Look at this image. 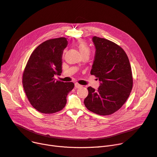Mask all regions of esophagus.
<instances>
[{
  "label": "esophagus",
  "mask_w": 157,
  "mask_h": 157,
  "mask_svg": "<svg viewBox=\"0 0 157 157\" xmlns=\"http://www.w3.org/2000/svg\"><path fill=\"white\" fill-rule=\"evenodd\" d=\"M74 86H75V88H81L82 86V85L78 84V83H75V85H74Z\"/></svg>",
  "instance_id": "esophagus-1"
}]
</instances>
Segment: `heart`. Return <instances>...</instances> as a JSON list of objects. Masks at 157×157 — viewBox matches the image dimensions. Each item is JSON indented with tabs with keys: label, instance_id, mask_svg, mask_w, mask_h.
<instances>
[{
	"label": "heart",
	"instance_id": "1",
	"mask_svg": "<svg viewBox=\"0 0 157 157\" xmlns=\"http://www.w3.org/2000/svg\"><path fill=\"white\" fill-rule=\"evenodd\" d=\"M77 48H78L79 51L81 55L82 56H85V55H89L90 52V49L88 46V45L85 43V42H78L76 44ZM65 51L63 52V53Z\"/></svg>",
	"mask_w": 157,
	"mask_h": 157
}]
</instances>
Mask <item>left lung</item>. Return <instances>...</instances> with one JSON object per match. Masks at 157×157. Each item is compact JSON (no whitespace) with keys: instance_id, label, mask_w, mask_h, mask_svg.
Returning <instances> with one entry per match:
<instances>
[{"instance_id":"left-lung-1","label":"left lung","mask_w":157,"mask_h":157,"mask_svg":"<svg viewBox=\"0 0 157 157\" xmlns=\"http://www.w3.org/2000/svg\"><path fill=\"white\" fill-rule=\"evenodd\" d=\"M95 47L90 74L100 81L97 90L88 88L84 104L90 111L109 115L125 104L132 89L133 78L128 58L118 45L108 39L94 36Z\"/></svg>"}]
</instances>
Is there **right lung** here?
I'll list each match as a JSON object with an SVG mask.
<instances>
[{"label": "right lung", "instance_id": "add662e5", "mask_svg": "<svg viewBox=\"0 0 157 157\" xmlns=\"http://www.w3.org/2000/svg\"><path fill=\"white\" fill-rule=\"evenodd\" d=\"M68 44L67 38L47 40L31 54L25 68L22 83L28 99L42 113L61 111L67 103V95L74 88L72 82L56 81L61 75L62 54Z\"/></svg>", "mask_w": 157, "mask_h": 157}]
</instances>
